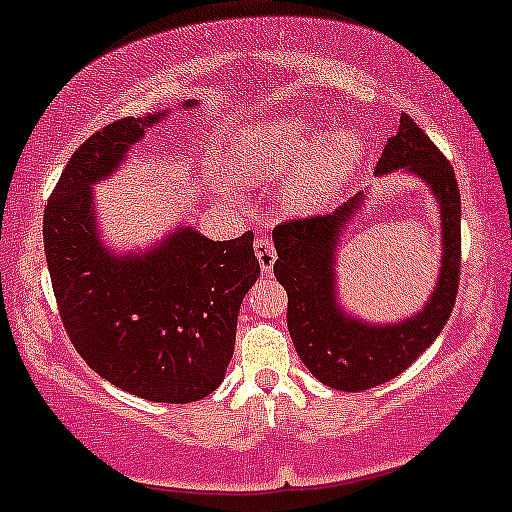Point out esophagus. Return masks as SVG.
Masks as SVG:
<instances>
[{
	"label": "esophagus",
	"instance_id": "obj_1",
	"mask_svg": "<svg viewBox=\"0 0 512 512\" xmlns=\"http://www.w3.org/2000/svg\"><path fill=\"white\" fill-rule=\"evenodd\" d=\"M255 255H257V260H260L262 274L264 276L272 274V267H274V260H276V248H274L272 238H269L267 233L255 240Z\"/></svg>",
	"mask_w": 512,
	"mask_h": 512
}]
</instances>
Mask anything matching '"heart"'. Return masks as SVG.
<instances>
[{"label":"heart","mask_w":512,"mask_h":512,"mask_svg":"<svg viewBox=\"0 0 512 512\" xmlns=\"http://www.w3.org/2000/svg\"><path fill=\"white\" fill-rule=\"evenodd\" d=\"M362 157V140L353 131H331L312 145L303 119H283L245 128L233 145L231 164L243 176H279L301 164L288 178L283 200L293 209H310L329 200Z\"/></svg>","instance_id":"obj_1"}]
</instances>
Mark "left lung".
I'll return each instance as SVG.
<instances>
[{
    "mask_svg": "<svg viewBox=\"0 0 512 512\" xmlns=\"http://www.w3.org/2000/svg\"><path fill=\"white\" fill-rule=\"evenodd\" d=\"M410 169L429 183L441 207L443 260L427 307L396 326L343 317L334 295V250L343 224L360 207L355 195L336 212L286 219L274 229L276 281L288 293V331L312 377L338 391H367L403 374L434 343L451 317L460 281V190L451 162L429 135L400 116L377 162V174Z\"/></svg>",
    "mask_w": 512,
    "mask_h": 512,
    "instance_id": "obj_1",
    "label": "left lung"
}]
</instances>
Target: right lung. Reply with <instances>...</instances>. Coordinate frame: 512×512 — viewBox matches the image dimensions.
<instances>
[{"instance_id": "right-lung-1", "label": "right lung", "mask_w": 512, "mask_h": 512, "mask_svg": "<svg viewBox=\"0 0 512 512\" xmlns=\"http://www.w3.org/2000/svg\"><path fill=\"white\" fill-rule=\"evenodd\" d=\"M162 116H126L73 152L45 205L42 238L61 322L78 355L121 391L193 403L224 379L240 303L260 262L252 231L209 240L181 229L147 257L116 260L104 252L90 186L112 174Z\"/></svg>"}]
</instances>
